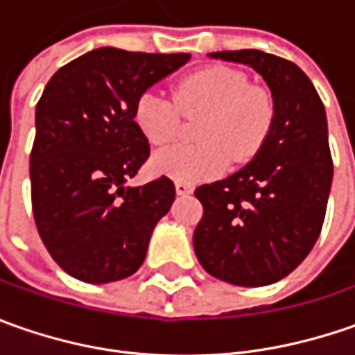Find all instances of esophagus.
<instances>
[{"label": "esophagus", "mask_w": 355, "mask_h": 355, "mask_svg": "<svg viewBox=\"0 0 355 355\" xmlns=\"http://www.w3.org/2000/svg\"><path fill=\"white\" fill-rule=\"evenodd\" d=\"M193 191V187L189 184H184V182H175V193L178 196H189Z\"/></svg>", "instance_id": "34e87169"}]
</instances>
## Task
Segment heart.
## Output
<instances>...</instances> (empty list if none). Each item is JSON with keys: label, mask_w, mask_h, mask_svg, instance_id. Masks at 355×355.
Listing matches in <instances>:
<instances>
[{"label": "heart", "mask_w": 355, "mask_h": 355, "mask_svg": "<svg viewBox=\"0 0 355 355\" xmlns=\"http://www.w3.org/2000/svg\"><path fill=\"white\" fill-rule=\"evenodd\" d=\"M184 116H203L196 134L201 144L159 150L152 168L175 182L199 184L221 175L231 157L247 162L263 148L275 122V98L249 85L243 71L213 64L182 78L173 96L144 90L134 104V122L154 146L173 142Z\"/></svg>", "instance_id": "heart-1"}]
</instances>
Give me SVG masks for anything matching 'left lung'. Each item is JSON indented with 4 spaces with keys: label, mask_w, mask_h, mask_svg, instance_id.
Returning a JSON list of instances; mask_svg holds the SVG:
<instances>
[{
    "label": "left lung",
    "mask_w": 355,
    "mask_h": 355,
    "mask_svg": "<svg viewBox=\"0 0 355 355\" xmlns=\"http://www.w3.org/2000/svg\"><path fill=\"white\" fill-rule=\"evenodd\" d=\"M209 57L249 64L263 76L275 98V122L245 168L196 189L203 217L193 249L215 279L265 286L291 275L320 235L334 173L326 110L294 62L257 49Z\"/></svg>",
    "instance_id": "obj_1"
}]
</instances>
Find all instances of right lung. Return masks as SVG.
<instances>
[{"mask_svg":"<svg viewBox=\"0 0 355 355\" xmlns=\"http://www.w3.org/2000/svg\"><path fill=\"white\" fill-rule=\"evenodd\" d=\"M187 61V53L94 49L61 67L43 90L29 157L31 203L43 245L71 277L104 284L142 266L175 187L166 175L126 185L150 156L134 104Z\"/></svg>","mask_w":355,"mask_h":355,"instance_id":"add662e5","label":"right lung"}]
</instances>
